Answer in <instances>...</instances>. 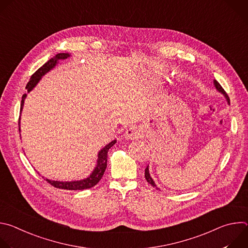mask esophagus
Wrapping results in <instances>:
<instances>
[{
	"label": "esophagus",
	"instance_id": "esophagus-1",
	"mask_svg": "<svg viewBox=\"0 0 248 248\" xmlns=\"http://www.w3.org/2000/svg\"><path fill=\"white\" fill-rule=\"evenodd\" d=\"M141 135H142V131L137 126H131L125 132V137L130 140L138 139L141 137Z\"/></svg>",
	"mask_w": 248,
	"mask_h": 248
}]
</instances>
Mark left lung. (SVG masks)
Listing matches in <instances>:
<instances>
[{"label":"left lung","instance_id":"left-lung-1","mask_svg":"<svg viewBox=\"0 0 248 248\" xmlns=\"http://www.w3.org/2000/svg\"><path fill=\"white\" fill-rule=\"evenodd\" d=\"M214 85H215L216 89H217L219 92H221V93L226 97V99H227V101H228V103H229V105H230V98H229L228 94L226 93V91L224 90V88L221 86V84H220L217 80H214ZM145 179H146V181H147L153 187H156V189H160L159 187H157V186L155 185L153 179L151 178V175H150V173H149V166H147L146 169H145Z\"/></svg>","mask_w":248,"mask_h":248}]
</instances>
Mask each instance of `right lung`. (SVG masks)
<instances>
[{
    "label": "right lung",
    "mask_w": 248,
    "mask_h": 248,
    "mask_svg": "<svg viewBox=\"0 0 248 248\" xmlns=\"http://www.w3.org/2000/svg\"><path fill=\"white\" fill-rule=\"evenodd\" d=\"M69 57H70V55L68 53L57 54L55 57L50 59L46 63H44L40 68H38L36 72H35L31 76L30 80L28 81V83L26 85L27 92L29 93L35 86H36L37 83L40 81L41 78L44 75H46L48 72H50L52 68H54L57 65V63L59 62V61L65 60ZM25 98H26V94H23L22 95V100H21V103H20V113H21L22 108H23V104H24ZM19 120H20V118H19ZM18 124H19V123H18ZM19 130H20V127H19ZM116 142H117V140H113L112 142H110L109 144H107L104 148H102L99 151L98 159H97V165H96L95 169L93 170L92 173L88 176V178H86L84 180H81V181H75V182H58V181H51V180H48V179H46V181L51 186H53L57 188L67 189V190H82V189H87V188L93 187L102 179V176H103V174L106 170V168H107L108 151Z\"/></svg>",
    "instance_id": "obj_1"
}]
</instances>
